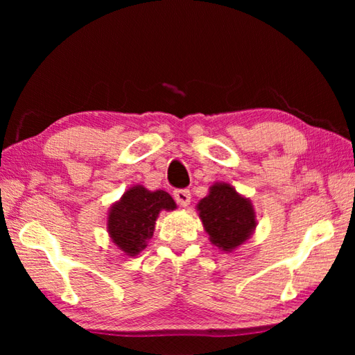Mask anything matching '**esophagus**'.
<instances>
[{"instance_id": "esophagus-1", "label": "esophagus", "mask_w": 355, "mask_h": 355, "mask_svg": "<svg viewBox=\"0 0 355 355\" xmlns=\"http://www.w3.org/2000/svg\"><path fill=\"white\" fill-rule=\"evenodd\" d=\"M173 199L180 207H188L191 202V192L189 189H175L173 191Z\"/></svg>"}]
</instances>
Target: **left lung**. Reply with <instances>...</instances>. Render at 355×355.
Instances as JSON below:
<instances>
[{
    "label": "left lung",
    "instance_id": "1",
    "mask_svg": "<svg viewBox=\"0 0 355 355\" xmlns=\"http://www.w3.org/2000/svg\"><path fill=\"white\" fill-rule=\"evenodd\" d=\"M197 208L209 239L222 250H232L243 244L257 224L249 200L227 183L211 186L209 194Z\"/></svg>",
    "mask_w": 355,
    "mask_h": 355
}]
</instances>
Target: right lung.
<instances>
[{"instance_id": "1", "label": "right lung", "mask_w": 355, "mask_h": 355, "mask_svg": "<svg viewBox=\"0 0 355 355\" xmlns=\"http://www.w3.org/2000/svg\"><path fill=\"white\" fill-rule=\"evenodd\" d=\"M175 207V202L167 192H152L142 186H135L111 208L107 228L112 241L125 254L136 255L153 236L155 220L161 209H173Z\"/></svg>"}]
</instances>
